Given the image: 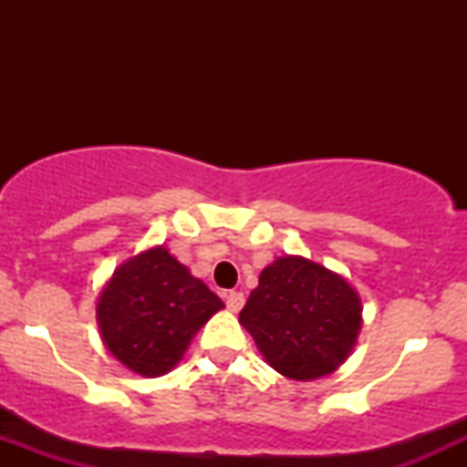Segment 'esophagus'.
<instances>
[{"label":"esophagus","instance_id":"obj_1","mask_svg":"<svg viewBox=\"0 0 467 467\" xmlns=\"http://www.w3.org/2000/svg\"><path fill=\"white\" fill-rule=\"evenodd\" d=\"M244 303H246V298H244L242 291H228V294H225V305H228L230 312L237 314L239 309L244 307Z\"/></svg>","mask_w":467,"mask_h":467}]
</instances>
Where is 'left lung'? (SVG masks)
I'll use <instances>...</instances> for the list:
<instances>
[{
	"label": "left lung",
	"mask_w": 467,
	"mask_h": 467,
	"mask_svg": "<svg viewBox=\"0 0 467 467\" xmlns=\"http://www.w3.org/2000/svg\"><path fill=\"white\" fill-rule=\"evenodd\" d=\"M361 298L346 277L305 257H277L260 273L239 323L271 368L309 381L350 357L361 329Z\"/></svg>",
	"instance_id": "1"
}]
</instances>
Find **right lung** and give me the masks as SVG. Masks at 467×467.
Wrapping results in <instances>:
<instances>
[{"mask_svg":"<svg viewBox=\"0 0 467 467\" xmlns=\"http://www.w3.org/2000/svg\"><path fill=\"white\" fill-rule=\"evenodd\" d=\"M223 303L164 246L130 257L99 294L103 346L144 378L169 373Z\"/></svg>","mask_w":467,"mask_h":467,"instance_id":"1","label":"right lung"}]
</instances>
